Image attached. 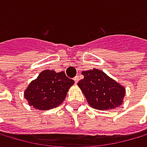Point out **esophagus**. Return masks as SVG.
<instances>
[{
	"label": "esophagus",
	"instance_id": "34e87169",
	"mask_svg": "<svg viewBox=\"0 0 147 147\" xmlns=\"http://www.w3.org/2000/svg\"><path fill=\"white\" fill-rule=\"evenodd\" d=\"M74 80H75V83H78V80H79V77H78V76H76V77L74 78Z\"/></svg>",
	"mask_w": 147,
	"mask_h": 147
}]
</instances>
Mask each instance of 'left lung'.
Masks as SVG:
<instances>
[{
    "label": "left lung",
    "mask_w": 147,
    "mask_h": 147,
    "mask_svg": "<svg viewBox=\"0 0 147 147\" xmlns=\"http://www.w3.org/2000/svg\"><path fill=\"white\" fill-rule=\"evenodd\" d=\"M82 74L84 78L78 83V86L92 108L109 110L123 104L125 88L106 73L98 69H92L83 71Z\"/></svg>",
    "instance_id": "8db88e82"
}]
</instances>
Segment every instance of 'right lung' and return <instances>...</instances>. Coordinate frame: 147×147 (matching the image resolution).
Here are the masks:
<instances>
[{"label": "right lung", "instance_id": "obj_1", "mask_svg": "<svg viewBox=\"0 0 147 147\" xmlns=\"http://www.w3.org/2000/svg\"><path fill=\"white\" fill-rule=\"evenodd\" d=\"M74 83L63 71L43 70L28 86L24 91V98L30 106L37 109H55L63 102L69 87Z\"/></svg>", "mask_w": 147, "mask_h": 147}]
</instances>
